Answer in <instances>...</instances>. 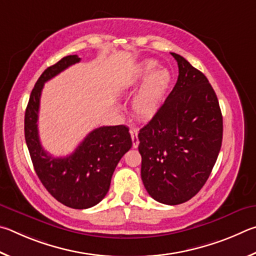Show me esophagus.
Segmentation results:
<instances>
[{
  "mask_svg": "<svg viewBox=\"0 0 256 256\" xmlns=\"http://www.w3.org/2000/svg\"><path fill=\"white\" fill-rule=\"evenodd\" d=\"M129 132H130V136H132V147H134V148H137L138 145H140V140H138V132H137V129L132 128L130 130H129Z\"/></svg>",
  "mask_w": 256,
  "mask_h": 256,
  "instance_id": "1",
  "label": "esophagus"
}]
</instances>
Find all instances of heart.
<instances>
[{"instance_id":"heart-1","label":"heart","mask_w":256,"mask_h":256,"mask_svg":"<svg viewBox=\"0 0 256 256\" xmlns=\"http://www.w3.org/2000/svg\"><path fill=\"white\" fill-rule=\"evenodd\" d=\"M158 66L154 60H145L137 67L135 80H144L134 96L132 106L142 120H150L158 114L172 86L171 72Z\"/></svg>"}]
</instances>
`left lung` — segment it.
<instances>
[{"label":"left lung","instance_id":"8db88e82","mask_svg":"<svg viewBox=\"0 0 256 256\" xmlns=\"http://www.w3.org/2000/svg\"><path fill=\"white\" fill-rule=\"evenodd\" d=\"M178 66L176 86L138 138L142 180L164 204L190 200L207 182L222 140V116L204 73L172 52Z\"/></svg>","mask_w":256,"mask_h":256}]
</instances>
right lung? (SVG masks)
Listing matches in <instances>:
<instances>
[{"label":"right lung","mask_w":256,"mask_h":256,"mask_svg":"<svg viewBox=\"0 0 256 256\" xmlns=\"http://www.w3.org/2000/svg\"><path fill=\"white\" fill-rule=\"evenodd\" d=\"M80 60L78 55L66 56L40 75L26 109L24 137L34 171L49 194L67 207L86 209L104 198L116 166L132 142L126 126H103L66 158H52L42 148L37 121L44 84Z\"/></svg>","instance_id":"1"}]
</instances>
